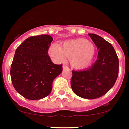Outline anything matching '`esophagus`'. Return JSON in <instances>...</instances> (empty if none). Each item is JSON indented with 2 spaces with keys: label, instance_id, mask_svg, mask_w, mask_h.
Returning a JSON list of instances; mask_svg holds the SVG:
<instances>
[{
  "label": "esophagus",
  "instance_id": "34e87169",
  "mask_svg": "<svg viewBox=\"0 0 129 129\" xmlns=\"http://www.w3.org/2000/svg\"><path fill=\"white\" fill-rule=\"evenodd\" d=\"M63 70H65V69H67V70H70V69H69V68L67 66H66V65H63Z\"/></svg>",
  "mask_w": 129,
  "mask_h": 129
}]
</instances>
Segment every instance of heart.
Returning a JSON list of instances; mask_svg holds the SVG:
<instances>
[{"mask_svg": "<svg viewBox=\"0 0 129 129\" xmlns=\"http://www.w3.org/2000/svg\"><path fill=\"white\" fill-rule=\"evenodd\" d=\"M95 47L85 39H70L60 45L52 44L49 49L50 56L57 61H63L70 57V63L75 69H84L91 63L95 54Z\"/></svg>", "mask_w": 129, "mask_h": 129, "instance_id": "b5f03b06", "label": "heart"}]
</instances>
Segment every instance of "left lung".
I'll use <instances>...</instances> for the list:
<instances>
[{
  "instance_id": "left-lung-1",
  "label": "left lung",
  "mask_w": 129,
  "mask_h": 129,
  "mask_svg": "<svg viewBox=\"0 0 129 129\" xmlns=\"http://www.w3.org/2000/svg\"><path fill=\"white\" fill-rule=\"evenodd\" d=\"M88 35L99 50L97 59L89 68L72 71L71 87L78 96L93 100L113 87L118 76L119 60L112 44L95 34Z\"/></svg>"
}]
</instances>
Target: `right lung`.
Returning a JSON list of instances; mask_svg holds the SVG:
<instances>
[{"instance_id": "1", "label": "right lung", "mask_w": 129, "mask_h": 129, "mask_svg": "<svg viewBox=\"0 0 129 129\" xmlns=\"http://www.w3.org/2000/svg\"><path fill=\"white\" fill-rule=\"evenodd\" d=\"M53 39L48 35L31 36L17 48L10 75L14 88L22 96L38 100L47 96L62 64L53 63L48 50Z\"/></svg>"}]
</instances>
